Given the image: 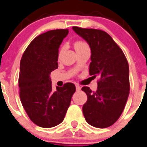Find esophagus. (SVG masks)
<instances>
[{
	"label": "esophagus",
	"instance_id": "34e87169",
	"mask_svg": "<svg viewBox=\"0 0 147 147\" xmlns=\"http://www.w3.org/2000/svg\"><path fill=\"white\" fill-rule=\"evenodd\" d=\"M76 90H81V87L79 85H76Z\"/></svg>",
	"mask_w": 147,
	"mask_h": 147
}]
</instances>
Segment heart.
<instances>
[{
	"mask_svg": "<svg viewBox=\"0 0 147 147\" xmlns=\"http://www.w3.org/2000/svg\"><path fill=\"white\" fill-rule=\"evenodd\" d=\"M74 46H75V50L78 51L79 49H81L83 48L86 47V46H88L87 43L86 42H84L83 40H77L76 41H75L74 42ZM61 52H62V49H61L59 51V56L61 55Z\"/></svg>",
	"mask_w": 147,
	"mask_h": 147,
	"instance_id": "1",
	"label": "heart"
}]
</instances>
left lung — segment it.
<instances>
[{"label":"left lung","instance_id":"8db88e82","mask_svg":"<svg viewBox=\"0 0 147 147\" xmlns=\"http://www.w3.org/2000/svg\"><path fill=\"white\" fill-rule=\"evenodd\" d=\"M87 41L91 50L89 74L98 77V88L84 86L88 96L83 107L86 122L105 128L113 125L124 110L129 95V67L122 49L106 32L96 29L72 27Z\"/></svg>","mask_w":147,"mask_h":147}]
</instances>
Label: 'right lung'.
Returning <instances> with one entry per match:
<instances>
[{
  "instance_id": "right-lung-1",
  "label": "right lung",
  "mask_w": 147,
  "mask_h": 147,
  "mask_svg": "<svg viewBox=\"0 0 147 147\" xmlns=\"http://www.w3.org/2000/svg\"><path fill=\"white\" fill-rule=\"evenodd\" d=\"M68 32V29H59L38 35L20 61V100L30 120L40 127H52L63 121L76 90L73 83H67L53 90L50 78L58 68L59 48Z\"/></svg>"
}]
</instances>
